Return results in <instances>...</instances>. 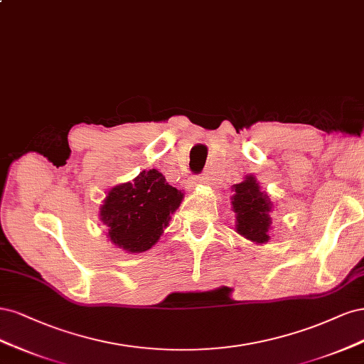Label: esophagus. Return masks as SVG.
<instances>
[{"instance_id": "obj_1", "label": "esophagus", "mask_w": 364, "mask_h": 364, "mask_svg": "<svg viewBox=\"0 0 364 364\" xmlns=\"http://www.w3.org/2000/svg\"><path fill=\"white\" fill-rule=\"evenodd\" d=\"M204 183V177H195L193 178V184H203Z\"/></svg>"}]
</instances>
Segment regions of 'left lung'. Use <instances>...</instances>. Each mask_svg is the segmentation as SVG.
Listing matches in <instances>:
<instances>
[{
	"mask_svg": "<svg viewBox=\"0 0 364 364\" xmlns=\"http://www.w3.org/2000/svg\"><path fill=\"white\" fill-rule=\"evenodd\" d=\"M231 210L236 213V231L255 245L267 243L271 239L272 208L269 195L254 175H246L245 180L232 187Z\"/></svg>",
	"mask_w": 364,
	"mask_h": 364,
	"instance_id": "obj_1",
	"label": "left lung"
}]
</instances>
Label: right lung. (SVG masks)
I'll use <instances>...</instances> for the list:
<instances>
[{"label": "right lung", "mask_w": 364, "mask_h": 364, "mask_svg": "<svg viewBox=\"0 0 364 364\" xmlns=\"http://www.w3.org/2000/svg\"><path fill=\"white\" fill-rule=\"evenodd\" d=\"M184 193L157 169L142 171L133 181L112 187L100 207L107 239L128 254L154 246L177 212Z\"/></svg>", "instance_id": "add662e5"}]
</instances>
